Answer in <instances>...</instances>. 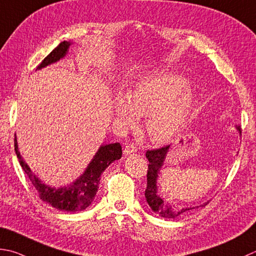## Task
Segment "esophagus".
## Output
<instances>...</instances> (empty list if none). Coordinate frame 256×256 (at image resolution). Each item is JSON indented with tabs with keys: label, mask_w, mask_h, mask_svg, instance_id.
Masks as SVG:
<instances>
[{
	"label": "esophagus",
	"mask_w": 256,
	"mask_h": 256,
	"mask_svg": "<svg viewBox=\"0 0 256 256\" xmlns=\"http://www.w3.org/2000/svg\"><path fill=\"white\" fill-rule=\"evenodd\" d=\"M123 152L125 155H131V154L136 152V146H135L133 143H130L128 145H125Z\"/></svg>",
	"instance_id": "obj_1"
}]
</instances>
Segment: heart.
I'll list each match as a JSON object with an SVG mask.
<instances>
[{
    "label": "heart",
    "mask_w": 256,
    "mask_h": 256,
    "mask_svg": "<svg viewBox=\"0 0 256 256\" xmlns=\"http://www.w3.org/2000/svg\"><path fill=\"white\" fill-rule=\"evenodd\" d=\"M198 102V93L188 81L173 72H158L140 78L130 95L118 93L114 115L124 128H133L140 116L148 118L151 141L165 144L181 131Z\"/></svg>",
    "instance_id": "b5f03b06"
}]
</instances>
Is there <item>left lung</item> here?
Listing matches in <instances>:
<instances>
[{
  "instance_id": "obj_1",
  "label": "left lung",
  "mask_w": 256,
  "mask_h": 256,
  "mask_svg": "<svg viewBox=\"0 0 256 256\" xmlns=\"http://www.w3.org/2000/svg\"><path fill=\"white\" fill-rule=\"evenodd\" d=\"M238 131L241 134V128L240 125H235ZM171 146H164L162 148L153 150V151L146 152V158L148 160V185L146 190H145V198L152 208L156 214H158L161 218H175L180 216V215L184 214L185 212H190L192 210L203 208L208 202H205L203 204H200L198 206H190V208H176L171 205L168 204L164 201L161 194L158 193V178L161 174L162 168L164 165L165 160H166L168 153L170 152Z\"/></svg>"
}]
</instances>
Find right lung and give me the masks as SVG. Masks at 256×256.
I'll return each instance as SVG.
<instances>
[{"label":"right lung","mask_w":256,"mask_h":256,"mask_svg":"<svg viewBox=\"0 0 256 256\" xmlns=\"http://www.w3.org/2000/svg\"><path fill=\"white\" fill-rule=\"evenodd\" d=\"M71 44L72 42L64 41L58 45L38 65L36 71L64 58L66 56ZM14 150L18 158L20 165L22 166L25 174L28 176L30 181L32 182L33 186L36 188L40 198L48 203L52 208L58 210V211L65 212H80L88 208L94 201L95 195H96L101 174L104 172V170L110 164L122 158V146L120 143L101 145L91 160V162L88 163V168H85L83 174L80 175L71 184L55 188L42 182L31 171L28 165L25 163L21 153L18 151L16 134H15L14 138Z\"/></svg>","instance_id":"add662e5"}]
</instances>
